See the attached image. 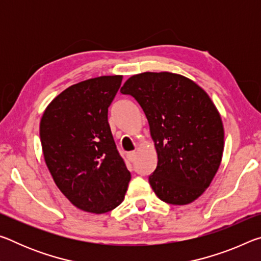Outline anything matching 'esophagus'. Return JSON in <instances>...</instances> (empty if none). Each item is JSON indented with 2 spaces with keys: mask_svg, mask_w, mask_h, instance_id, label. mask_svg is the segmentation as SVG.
<instances>
[{
  "mask_svg": "<svg viewBox=\"0 0 261 261\" xmlns=\"http://www.w3.org/2000/svg\"><path fill=\"white\" fill-rule=\"evenodd\" d=\"M127 159H129V161L134 162L136 160V152H130L127 153Z\"/></svg>",
  "mask_w": 261,
  "mask_h": 261,
  "instance_id": "esophagus-1",
  "label": "esophagus"
}]
</instances>
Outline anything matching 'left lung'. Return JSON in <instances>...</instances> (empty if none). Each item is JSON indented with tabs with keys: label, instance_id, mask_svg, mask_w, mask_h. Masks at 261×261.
Listing matches in <instances>:
<instances>
[{
	"label": "left lung",
	"instance_id": "8db88e82",
	"mask_svg": "<svg viewBox=\"0 0 261 261\" xmlns=\"http://www.w3.org/2000/svg\"><path fill=\"white\" fill-rule=\"evenodd\" d=\"M121 93L143 108L158 154L148 182L159 199L188 205L213 180L222 160L224 129L210 95L182 74L168 71L134 74Z\"/></svg>",
	"mask_w": 261,
	"mask_h": 261
}]
</instances>
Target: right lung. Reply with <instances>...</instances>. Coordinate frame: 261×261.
<instances>
[{
    "label": "right lung",
    "mask_w": 261,
    "mask_h": 261,
    "mask_svg": "<svg viewBox=\"0 0 261 261\" xmlns=\"http://www.w3.org/2000/svg\"><path fill=\"white\" fill-rule=\"evenodd\" d=\"M123 76L74 84L51 100L40 121L43 158L57 188L77 208L103 214L124 200L130 171L108 123Z\"/></svg>",
    "instance_id": "obj_1"
}]
</instances>
